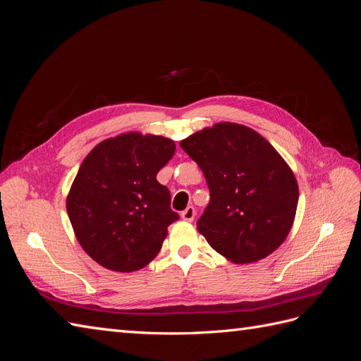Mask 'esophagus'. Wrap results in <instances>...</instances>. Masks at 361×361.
Returning a JSON list of instances; mask_svg holds the SVG:
<instances>
[{"label":"esophagus","instance_id":"obj_1","mask_svg":"<svg viewBox=\"0 0 361 361\" xmlns=\"http://www.w3.org/2000/svg\"><path fill=\"white\" fill-rule=\"evenodd\" d=\"M180 216L183 218L185 221H192L194 220V216H195V209L192 206H188L187 209L185 211H182V214H180Z\"/></svg>","mask_w":361,"mask_h":361}]
</instances>
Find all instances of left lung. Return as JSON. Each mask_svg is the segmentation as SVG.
<instances>
[{"label":"left lung","mask_w":361,"mask_h":361,"mask_svg":"<svg viewBox=\"0 0 361 361\" xmlns=\"http://www.w3.org/2000/svg\"><path fill=\"white\" fill-rule=\"evenodd\" d=\"M197 162L211 200L197 220L199 232L235 264L269 256L290 232L298 183L279 152L256 130L216 123L180 141Z\"/></svg>","instance_id":"obj_1"}]
</instances>
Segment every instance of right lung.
I'll use <instances>...</instances> for the list:
<instances>
[{"label": "right lung", "instance_id": "1", "mask_svg": "<svg viewBox=\"0 0 361 361\" xmlns=\"http://www.w3.org/2000/svg\"><path fill=\"white\" fill-rule=\"evenodd\" d=\"M174 150L170 138L129 133L84 158L66 207L78 243L104 268L133 272L159 253L167 227L179 220L157 180Z\"/></svg>", "mask_w": 361, "mask_h": 361}]
</instances>
